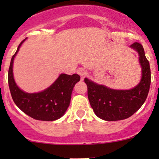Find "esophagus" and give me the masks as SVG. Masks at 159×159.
I'll return each instance as SVG.
<instances>
[{
  "label": "esophagus",
  "instance_id": "obj_1",
  "mask_svg": "<svg viewBox=\"0 0 159 159\" xmlns=\"http://www.w3.org/2000/svg\"><path fill=\"white\" fill-rule=\"evenodd\" d=\"M77 73H78V75H79L80 76H81V80L84 79V78L85 77L86 74H87V71H86V70L84 69V68H79V69H78L77 70Z\"/></svg>",
  "mask_w": 159,
  "mask_h": 159
}]
</instances>
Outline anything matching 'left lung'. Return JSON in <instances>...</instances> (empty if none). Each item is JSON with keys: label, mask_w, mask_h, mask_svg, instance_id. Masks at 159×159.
<instances>
[{"label": "left lung", "mask_w": 159, "mask_h": 159, "mask_svg": "<svg viewBox=\"0 0 159 159\" xmlns=\"http://www.w3.org/2000/svg\"><path fill=\"white\" fill-rule=\"evenodd\" d=\"M131 47L139 52L142 68V80L134 89H111L84 78L90 105L95 115L105 121H119L129 118L142 107L148 96L151 84L149 62L142 44L134 42Z\"/></svg>", "instance_id": "8db88e82"}]
</instances>
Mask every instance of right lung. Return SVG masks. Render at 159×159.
<instances>
[{
	"instance_id": "1",
	"label": "right lung",
	"mask_w": 159,
	"mask_h": 159,
	"mask_svg": "<svg viewBox=\"0 0 159 159\" xmlns=\"http://www.w3.org/2000/svg\"><path fill=\"white\" fill-rule=\"evenodd\" d=\"M25 41V40H24ZM22 41L12 56L8 70V84L11 97L17 107L28 116L40 121H54L60 118L70 105L74 86L80 81L77 74H61L48 89L39 93L28 94L21 91L13 77L14 58L24 42Z\"/></svg>"
}]
</instances>
